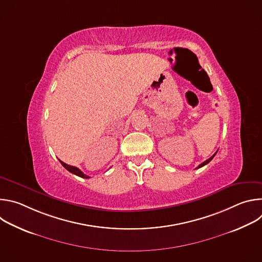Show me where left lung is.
Wrapping results in <instances>:
<instances>
[{"label":"left lung","instance_id":"obj_1","mask_svg":"<svg viewBox=\"0 0 262 262\" xmlns=\"http://www.w3.org/2000/svg\"><path fill=\"white\" fill-rule=\"evenodd\" d=\"M215 154H216V152H215ZM215 154H214V155H213V156H212V157H211V158H209V159H208V160H206V161H205V162H203V163H202V164H200V165H199V166H198V167H197V169H199V168H201V167H203V166H205V165H206V164H208V163H209V162H210V161H211V160H212V159H213V157H214V156H215Z\"/></svg>","mask_w":262,"mask_h":262}]
</instances>
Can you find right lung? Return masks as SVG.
Segmentation results:
<instances>
[{
	"label": "right lung",
	"instance_id": "1",
	"mask_svg": "<svg viewBox=\"0 0 262 262\" xmlns=\"http://www.w3.org/2000/svg\"><path fill=\"white\" fill-rule=\"evenodd\" d=\"M60 163L62 164V166L66 169V170H68L70 173H72V174H74V175H78V176H80V177H83V178H89V176H87V175H85L79 168H77V167H73V166H69V165H67V164H65V163H63L62 161H60Z\"/></svg>",
	"mask_w": 262,
	"mask_h": 262
}]
</instances>
